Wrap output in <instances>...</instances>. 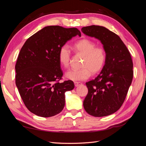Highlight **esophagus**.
Masks as SVG:
<instances>
[{
    "instance_id": "obj_1",
    "label": "esophagus",
    "mask_w": 146,
    "mask_h": 146,
    "mask_svg": "<svg viewBox=\"0 0 146 146\" xmlns=\"http://www.w3.org/2000/svg\"><path fill=\"white\" fill-rule=\"evenodd\" d=\"M74 86H75L76 87H78V86H81L82 84L81 82H74Z\"/></svg>"
}]
</instances>
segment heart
I'll list each match as a JSON object with an SVG mask.
<instances>
[{"label":"heart","instance_id":"1","mask_svg":"<svg viewBox=\"0 0 146 146\" xmlns=\"http://www.w3.org/2000/svg\"><path fill=\"white\" fill-rule=\"evenodd\" d=\"M75 51L80 53L84 58L81 64L82 68L78 70H70L65 73V77L68 80L78 81L88 79L91 73L95 74L102 70L106 60V53L101 47H96V44L88 39H82L74 44ZM70 48L64 44L60 48L59 52V61L64 68H67L71 59Z\"/></svg>","mask_w":146,"mask_h":146}]
</instances>
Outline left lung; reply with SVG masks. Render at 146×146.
Returning <instances> with one entry per match:
<instances>
[{
	"label": "left lung",
	"instance_id": "obj_1",
	"mask_svg": "<svg viewBox=\"0 0 146 146\" xmlns=\"http://www.w3.org/2000/svg\"><path fill=\"white\" fill-rule=\"evenodd\" d=\"M81 31L100 41L106 53L101 72L86 83L88 94L83 106L94 117L111 115L121 107L131 84L133 65L130 53L120 37L105 27L92 25Z\"/></svg>",
	"mask_w": 146,
	"mask_h": 146
}]
</instances>
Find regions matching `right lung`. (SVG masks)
<instances>
[{"label": "right lung", "instance_id": "obj_1", "mask_svg": "<svg viewBox=\"0 0 146 146\" xmlns=\"http://www.w3.org/2000/svg\"><path fill=\"white\" fill-rule=\"evenodd\" d=\"M76 35L81 36L77 28L46 26L29 37L21 49L15 65L16 85L33 114L49 117L64 109L65 92L74 85L70 80L58 82L63 75L58 56L62 46Z\"/></svg>", "mask_w": 146, "mask_h": 146}]
</instances>
